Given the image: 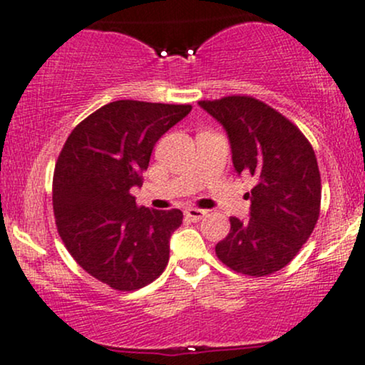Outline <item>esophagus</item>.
Masks as SVG:
<instances>
[{"label": "esophagus", "instance_id": "1", "mask_svg": "<svg viewBox=\"0 0 365 365\" xmlns=\"http://www.w3.org/2000/svg\"><path fill=\"white\" fill-rule=\"evenodd\" d=\"M184 215H186L190 220H193V222H198V220H202V219H205V217H207V210L190 207V208H186V210H184Z\"/></svg>", "mask_w": 365, "mask_h": 365}]
</instances>
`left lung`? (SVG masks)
Masks as SVG:
<instances>
[{
    "instance_id": "left-lung-1",
    "label": "left lung",
    "mask_w": 365,
    "mask_h": 365,
    "mask_svg": "<svg viewBox=\"0 0 365 365\" xmlns=\"http://www.w3.org/2000/svg\"><path fill=\"white\" fill-rule=\"evenodd\" d=\"M227 130L237 174L257 184L250 219L231 217L215 247L231 271L262 277L281 271L312 235L321 212V174L312 145L289 118L253 96L198 101Z\"/></svg>"
}]
</instances>
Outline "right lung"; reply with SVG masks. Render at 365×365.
<instances>
[{
  "label": "right lung",
  "instance_id": "obj_1",
  "mask_svg": "<svg viewBox=\"0 0 365 365\" xmlns=\"http://www.w3.org/2000/svg\"><path fill=\"white\" fill-rule=\"evenodd\" d=\"M191 112V105L118 100L73 128L53 174V212L73 260L118 292L157 279L169 262L170 235L182 212L138 207L155 143Z\"/></svg>",
  "mask_w": 365,
  "mask_h": 365
}]
</instances>
